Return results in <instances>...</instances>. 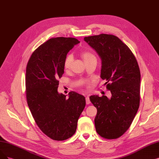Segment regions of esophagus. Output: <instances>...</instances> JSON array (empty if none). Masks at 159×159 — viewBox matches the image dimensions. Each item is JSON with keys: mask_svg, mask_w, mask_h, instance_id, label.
Here are the masks:
<instances>
[{"mask_svg": "<svg viewBox=\"0 0 159 159\" xmlns=\"http://www.w3.org/2000/svg\"><path fill=\"white\" fill-rule=\"evenodd\" d=\"M89 95H87V96H86L85 97V100H86V104H89L91 103V101H90V99H89Z\"/></svg>", "mask_w": 159, "mask_h": 159, "instance_id": "1", "label": "esophagus"}]
</instances>
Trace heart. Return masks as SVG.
I'll return each instance as SVG.
<instances>
[{
  "label": "heart",
  "instance_id": "1",
  "mask_svg": "<svg viewBox=\"0 0 159 159\" xmlns=\"http://www.w3.org/2000/svg\"><path fill=\"white\" fill-rule=\"evenodd\" d=\"M82 57H83L84 61H86L87 60H89L92 58H94L95 57L91 54V53H89V52H84L81 55ZM72 61V55H68L66 57V58L65 61V63H64V66L65 68H68L71 65V62Z\"/></svg>",
  "mask_w": 159,
  "mask_h": 159
}]
</instances>
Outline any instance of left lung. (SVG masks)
Instances as JSON below:
<instances>
[{"label": "left lung", "instance_id": "1", "mask_svg": "<svg viewBox=\"0 0 159 159\" xmlns=\"http://www.w3.org/2000/svg\"><path fill=\"white\" fill-rule=\"evenodd\" d=\"M84 40L101 59L100 78L109 84L111 97L92 95L97 107L94 119L98 134L106 139H116L128 130L139 106L141 75L137 61L129 47L118 37L101 34L85 37Z\"/></svg>", "mask_w": 159, "mask_h": 159}]
</instances>
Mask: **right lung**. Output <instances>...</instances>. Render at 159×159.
I'll return each instance as SVG.
<instances>
[{
    "label": "right lung",
    "instance_id": "add662e5",
    "mask_svg": "<svg viewBox=\"0 0 159 159\" xmlns=\"http://www.w3.org/2000/svg\"><path fill=\"white\" fill-rule=\"evenodd\" d=\"M79 43L74 38L51 39L34 51L27 66L26 95L32 116L44 134L57 141L75 134L85 106L83 95L70 92L67 98L57 91L67 53Z\"/></svg>",
    "mask_w": 159,
    "mask_h": 159
}]
</instances>
